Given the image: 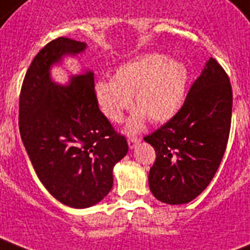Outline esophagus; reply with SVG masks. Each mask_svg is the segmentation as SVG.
Returning a JSON list of instances; mask_svg holds the SVG:
<instances>
[{"mask_svg": "<svg viewBox=\"0 0 250 250\" xmlns=\"http://www.w3.org/2000/svg\"><path fill=\"white\" fill-rule=\"evenodd\" d=\"M139 142H140V139H139V138H135V136H129V138H128L129 149H133L135 146H138Z\"/></svg>", "mask_w": 250, "mask_h": 250, "instance_id": "esophagus-1", "label": "esophagus"}]
</instances>
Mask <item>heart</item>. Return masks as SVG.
Here are the masks:
<instances>
[{
    "label": "heart",
    "instance_id": "obj_1",
    "mask_svg": "<svg viewBox=\"0 0 250 250\" xmlns=\"http://www.w3.org/2000/svg\"><path fill=\"white\" fill-rule=\"evenodd\" d=\"M188 85V70L184 62L161 53H146L118 66L111 80L94 83L97 107L106 119L119 123L125 110L139 106L127 122V132L143 128L146 117L163 123L174 117L184 104Z\"/></svg>",
    "mask_w": 250,
    "mask_h": 250
}]
</instances>
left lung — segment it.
Returning <instances> with one entry per match:
<instances>
[{
  "label": "left lung",
  "mask_w": 250,
  "mask_h": 250,
  "mask_svg": "<svg viewBox=\"0 0 250 250\" xmlns=\"http://www.w3.org/2000/svg\"><path fill=\"white\" fill-rule=\"evenodd\" d=\"M231 117L229 79L211 57L180 111L144 138L156 150L148 182L160 202L188 203L208 186L226 152Z\"/></svg>",
  "instance_id": "obj_1"
}]
</instances>
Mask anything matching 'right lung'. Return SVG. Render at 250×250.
Instances as JSON below:
<instances>
[{
  "label": "right lung",
  "mask_w": 250,
  "mask_h": 250,
  "mask_svg": "<svg viewBox=\"0 0 250 250\" xmlns=\"http://www.w3.org/2000/svg\"><path fill=\"white\" fill-rule=\"evenodd\" d=\"M69 38L49 42L34 57L19 97V132L36 176L62 205L86 208L112 188V169L128 152L94 100V73L73 76L68 85L51 79L52 65L83 52Z\"/></svg>",
  "instance_id": "obj_1"
}]
</instances>
